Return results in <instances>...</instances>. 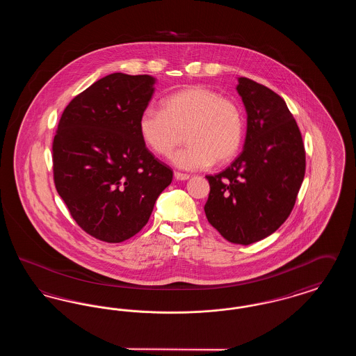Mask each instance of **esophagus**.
<instances>
[{"label":"esophagus","mask_w":356,"mask_h":356,"mask_svg":"<svg viewBox=\"0 0 356 356\" xmlns=\"http://www.w3.org/2000/svg\"><path fill=\"white\" fill-rule=\"evenodd\" d=\"M188 179H189V175L181 173V172H175V180H177V181H186Z\"/></svg>","instance_id":"esophagus-1"}]
</instances>
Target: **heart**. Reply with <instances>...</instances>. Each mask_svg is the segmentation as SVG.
<instances>
[{
	"instance_id": "1",
	"label": "heart",
	"mask_w": 356,
	"mask_h": 356,
	"mask_svg": "<svg viewBox=\"0 0 356 356\" xmlns=\"http://www.w3.org/2000/svg\"><path fill=\"white\" fill-rule=\"evenodd\" d=\"M186 132L184 149L172 156L179 170L209 168L232 160L244 137V116L236 102L203 85L179 89L163 102V111L147 106L138 134L154 154L168 157Z\"/></svg>"
}]
</instances>
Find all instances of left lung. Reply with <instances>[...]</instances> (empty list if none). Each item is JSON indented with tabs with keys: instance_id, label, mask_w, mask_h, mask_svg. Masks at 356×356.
<instances>
[{
	"instance_id": "1",
	"label": "left lung",
	"mask_w": 356,
	"mask_h": 356,
	"mask_svg": "<svg viewBox=\"0 0 356 356\" xmlns=\"http://www.w3.org/2000/svg\"><path fill=\"white\" fill-rule=\"evenodd\" d=\"M247 111L244 149L220 173L207 176L209 224L231 243L248 245L287 220L305 173L302 134L286 102L270 88L238 77Z\"/></svg>"
}]
</instances>
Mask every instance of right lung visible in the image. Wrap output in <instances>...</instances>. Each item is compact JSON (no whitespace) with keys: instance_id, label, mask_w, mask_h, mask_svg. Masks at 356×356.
<instances>
[{"instance_id":"1","label":"right lung","mask_w":356,"mask_h":356,"mask_svg":"<svg viewBox=\"0 0 356 356\" xmlns=\"http://www.w3.org/2000/svg\"><path fill=\"white\" fill-rule=\"evenodd\" d=\"M154 83L148 74L105 76L69 102L58 122L54 186L72 218L102 241L135 236L172 181V170L138 134Z\"/></svg>"}]
</instances>
